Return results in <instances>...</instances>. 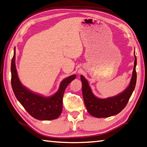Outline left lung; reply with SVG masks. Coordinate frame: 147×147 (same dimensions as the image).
I'll list each match as a JSON object with an SVG mask.
<instances>
[{
  "instance_id": "8db88e82",
  "label": "left lung",
  "mask_w": 147,
  "mask_h": 147,
  "mask_svg": "<svg viewBox=\"0 0 147 147\" xmlns=\"http://www.w3.org/2000/svg\"><path fill=\"white\" fill-rule=\"evenodd\" d=\"M135 55L134 68L128 87L118 95L100 99L94 95L87 80L80 76L82 83V94L85 105L90 115L96 118H107L119 113L125 108L135 89L136 82V57Z\"/></svg>"
}]
</instances>
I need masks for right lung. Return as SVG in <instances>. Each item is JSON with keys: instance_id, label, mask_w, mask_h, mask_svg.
<instances>
[{"instance_id": "right-lung-1", "label": "right lung", "mask_w": 147, "mask_h": 147, "mask_svg": "<svg viewBox=\"0 0 147 147\" xmlns=\"http://www.w3.org/2000/svg\"><path fill=\"white\" fill-rule=\"evenodd\" d=\"M16 49L11 61V85L15 96L27 112L39 120H52L58 118L62 112L63 96L67 86L76 78L72 75L60 83L59 89L54 95L45 97L31 92L22 86L19 79L16 64Z\"/></svg>"}]
</instances>
